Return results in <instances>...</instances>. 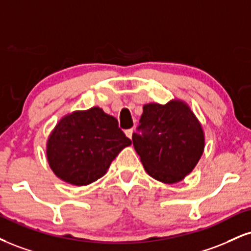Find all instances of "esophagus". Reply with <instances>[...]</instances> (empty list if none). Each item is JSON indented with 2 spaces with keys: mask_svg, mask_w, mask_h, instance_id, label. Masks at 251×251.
I'll list each match as a JSON object with an SVG mask.
<instances>
[{
  "mask_svg": "<svg viewBox=\"0 0 251 251\" xmlns=\"http://www.w3.org/2000/svg\"><path fill=\"white\" fill-rule=\"evenodd\" d=\"M133 131H134L133 128L126 129V131H125V134H126V137L129 138V139H132V134H133Z\"/></svg>",
  "mask_w": 251,
  "mask_h": 251,
  "instance_id": "34e87169",
  "label": "esophagus"
}]
</instances>
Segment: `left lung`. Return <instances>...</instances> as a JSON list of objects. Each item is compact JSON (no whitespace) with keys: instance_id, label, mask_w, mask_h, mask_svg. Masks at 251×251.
I'll return each instance as SVG.
<instances>
[{"instance_id":"obj_1","label":"left lung","mask_w":251,"mask_h":251,"mask_svg":"<svg viewBox=\"0 0 251 251\" xmlns=\"http://www.w3.org/2000/svg\"><path fill=\"white\" fill-rule=\"evenodd\" d=\"M138 129L141 134L132 135L135 152L147 174L160 182L182 181L204 151L201 123L181 99L144 105Z\"/></svg>"}]
</instances>
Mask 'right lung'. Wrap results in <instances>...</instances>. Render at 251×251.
<instances>
[{
  "mask_svg": "<svg viewBox=\"0 0 251 251\" xmlns=\"http://www.w3.org/2000/svg\"><path fill=\"white\" fill-rule=\"evenodd\" d=\"M132 141L116 118L95 106L60 118L47 141V159L57 177L86 186L106 174L111 162Z\"/></svg>",
  "mask_w": 251,
  "mask_h": 251,
  "instance_id": "add662e5",
  "label": "right lung"
}]
</instances>
